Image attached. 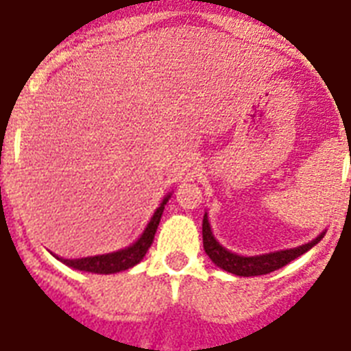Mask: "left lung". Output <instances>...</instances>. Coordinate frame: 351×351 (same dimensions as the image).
I'll return each mask as SVG.
<instances>
[{"instance_id":"1","label":"left lung","mask_w":351,"mask_h":351,"mask_svg":"<svg viewBox=\"0 0 351 351\" xmlns=\"http://www.w3.org/2000/svg\"><path fill=\"white\" fill-rule=\"evenodd\" d=\"M322 237H324V233H321L317 239L308 242V244L291 247V250L275 251V253H266V255L256 256H242L237 255V253H231V251H228L217 242V239L211 233L208 215H204L202 222L204 250H206L208 256L217 266L222 267L224 271H230L233 275H239V277H256V275H266V273H271L275 269H280L282 266L295 261L297 256H300L306 251H310L317 242H321Z\"/></svg>"}]
</instances>
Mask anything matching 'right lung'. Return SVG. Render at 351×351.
Wrapping results in <instances>:
<instances>
[{"instance_id":"right-lung-1","label":"right lung","mask_w":351,"mask_h":351,"mask_svg":"<svg viewBox=\"0 0 351 351\" xmlns=\"http://www.w3.org/2000/svg\"><path fill=\"white\" fill-rule=\"evenodd\" d=\"M171 195L162 200V204L158 206V209L154 211V215L149 220L147 228L143 230V233L140 234V239L131 244L129 247H123V250L112 251V253H106V255H96V256H85V258H60L56 256L58 261H62L63 264H67L69 267L73 269H80V271H89V273H100V275H109V273H118L125 271L129 267L136 266L138 262L142 261L147 250L151 247L154 240V233L158 230L160 219H162V213H164L165 204L169 202Z\"/></svg>"}]
</instances>
